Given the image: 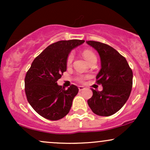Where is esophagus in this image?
I'll return each mask as SVG.
<instances>
[{"label": "esophagus", "instance_id": "1", "mask_svg": "<svg viewBox=\"0 0 150 150\" xmlns=\"http://www.w3.org/2000/svg\"><path fill=\"white\" fill-rule=\"evenodd\" d=\"M78 89H79V91H82L83 90V89H85V87H83V86H79Z\"/></svg>", "mask_w": 150, "mask_h": 150}]
</instances>
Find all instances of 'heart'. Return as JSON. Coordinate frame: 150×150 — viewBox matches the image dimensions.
Segmentation results:
<instances>
[{
  "label": "heart",
  "mask_w": 150,
  "mask_h": 150,
  "mask_svg": "<svg viewBox=\"0 0 150 150\" xmlns=\"http://www.w3.org/2000/svg\"><path fill=\"white\" fill-rule=\"evenodd\" d=\"M82 56H84V58H85V60L88 62V63H89L91 61H92V60L97 59L96 55L94 54L92 51H90V50H88V49L83 51V52H82ZM73 54L70 53V54L68 55V56L67 57V59H66L67 66L68 67L70 66L72 62H73ZM87 77H85V76H82V75H80V76L77 77V80L80 82H85V80H86V78H87Z\"/></svg>",
  "instance_id": "obj_1"
}]
</instances>
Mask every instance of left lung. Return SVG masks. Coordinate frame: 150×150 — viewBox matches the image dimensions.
<instances>
[{"label":"left lung","mask_w":150,"mask_h":150,"mask_svg":"<svg viewBox=\"0 0 150 150\" xmlns=\"http://www.w3.org/2000/svg\"><path fill=\"white\" fill-rule=\"evenodd\" d=\"M99 53L101 68L96 77V82L103 90L92 89L93 95L87 104L98 116H109L123 106L130 97L132 86V71L125 57L107 44L87 41Z\"/></svg>","instance_id":"left-lung-1"}]
</instances>
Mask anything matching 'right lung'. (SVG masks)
<instances>
[{
    "instance_id": "right-lung-1",
    "label": "right lung",
    "mask_w": 150,
    "mask_h": 150,
    "mask_svg": "<svg viewBox=\"0 0 150 150\" xmlns=\"http://www.w3.org/2000/svg\"><path fill=\"white\" fill-rule=\"evenodd\" d=\"M85 42L72 39L49 45L35 58L25 78L27 101L34 111L46 119L57 120L69 113L79 89L71 85L68 89L57 81L66 71V59L72 49Z\"/></svg>"
}]
</instances>
